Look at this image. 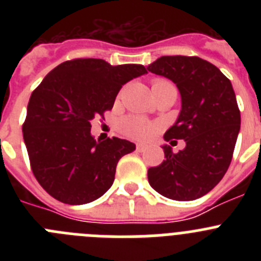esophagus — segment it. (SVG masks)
I'll return each mask as SVG.
<instances>
[{
    "mask_svg": "<svg viewBox=\"0 0 261 261\" xmlns=\"http://www.w3.org/2000/svg\"><path fill=\"white\" fill-rule=\"evenodd\" d=\"M145 147H146V146H145L144 144H137V145H136V150H137V151H144Z\"/></svg>",
    "mask_w": 261,
    "mask_h": 261,
    "instance_id": "1",
    "label": "esophagus"
}]
</instances>
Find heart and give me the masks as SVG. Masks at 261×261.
<instances>
[{"label": "heart", "mask_w": 261, "mask_h": 261, "mask_svg": "<svg viewBox=\"0 0 261 261\" xmlns=\"http://www.w3.org/2000/svg\"><path fill=\"white\" fill-rule=\"evenodd\" d=\"M158 82H163V80L154 81L153 85L158 84ZM117 128L124 136L132 138V140H137V141L149 140L158 130V125L155 123H151L149 120L138 116L123 117L117 124Z\"/></svg>", "instance_id": "heart-1"}]
</instances>
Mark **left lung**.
<instances>
[{
  "mask_svg": "<svg viewBox=\"0 0 261 261\" xmlns=\"http://www.w3.org/2000/svg\"><path fill=\"white\" fill-rule=\"evenodd\" d=\"M147 70L171 80L181 96L176 123L165 133L166 141L184 140L174 154L165 145V161L147 170L149 184L162 196L191 201L220 183L231 162L241 129L231 82L220 69L196 56H162Z\"/></svg>",
  "mask_w": 261,
  "mask_h": 261,
  "instance_id": "8db88e82",
  "label": "left lung"
}]
</instances>
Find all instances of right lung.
I'll use <instances>...</instances> for the list:
<instances>
[{
    "mask_svg": "<svg viewBox=\"0 0 261 261\" xmlns=\"http://www.w3.org/2000/svg\"><path fill=\"white\" fill-rule=\"evenodd\" d=\"M145 73L137 64L74 59L49 71L32 91L23 140L36 180L52 197L81 205L110 190L119 159L136 145L117 137L96 141L91 121L105 119L123 85Z\"/></svg>",
    "mask_w": 261,
    "mask_h": 261,
    "instance_id": "1",
    "label": "right lung"
}]
</instances>
